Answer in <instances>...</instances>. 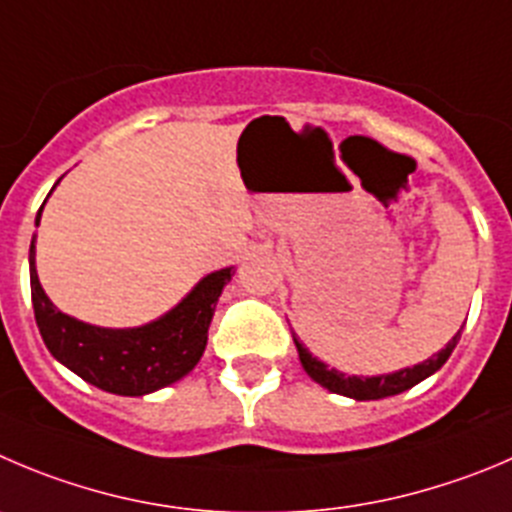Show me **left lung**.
<instances>
[{"mask_svg": "<svg viewBox=\"0 0 512 512\" xmlns=\"http://www.w3.org/2000/svg\"><path fill=\"white\" fill-rule=\"evenodd\" d=\"M462 332V329H460ZM460 332L445 344V349H440L437 354H432L430 359L425 362L415 364V367H405L399 369V372H389V374H377V377H357V374H344L339 369L329 367L324 364L321 359H316L304 344L299 342V337L294 334V344H296V352H299L301 359V367L304 372L314 379L316 384H321L324 389L334 394H344V397H352L357 402H367V399H384V397H394V394L405 392V389L415 387L420 384L422 379H427L430 374H435L442 364L450 359L452 349L457 347L460 342Z\"/></svg>", "mask_w": 512, "mask_h": 512, "instance_id": "1", "label": "left lung"}]
</instances>
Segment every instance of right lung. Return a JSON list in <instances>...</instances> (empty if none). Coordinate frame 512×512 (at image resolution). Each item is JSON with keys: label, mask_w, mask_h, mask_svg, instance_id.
Wrapping results in <instances>:
<instances>
[{"label": "right lung", "mask_w": 512, "mask_h": 512, "mask_svg": "<svg viewBox=\"0 0 512 512\" xmlns=\"http://www.w3.org/2000/svg\"><path fill=\"white\" fill-rule=\"evenodd\" d=\"M40 218L42 208L34 218V226H40ZM34 241L37 238L29 243L34 319L45 347L70 372L110 394L143 397L183 379L201 362L216 301L223 286L231 281L233 266L203 276L173 309L158 319L128 329H107L75 319L52 304L34 266Z\"/></svg>", "instance_id": "1"}]
</instances>
